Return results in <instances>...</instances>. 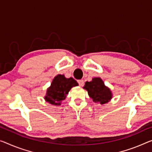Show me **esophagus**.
Wrapping results in <instances>:
<instances>
[{
    "instance_id": "esophagus-1",
    "label": "esophagus",
    "mask_w": 152,
    "mask_h": 152,
    "mask_svg": "<svg viewBox=\"0 0 152 152\" xmlns=\"http://www.w3.org/2000/svg\"><path fill=\"white\" fill-rule=\"evenodd\" d=\"M78 83L80 86H83L84 84V81H83V80H82V79H81V80L78 81Z\"/></svg>"
}]
</instances>
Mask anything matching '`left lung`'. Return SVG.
<instances>
[{
	"label": "left lung",
	"instance_id": "obj_1",
	"mask_svg": "<svg viewBox=\"0 0 152 152\" xmlns=\"http://www.w3.org/2000/svg\"><path fill=\"white\" fill-rule=\"evenodd\" d=\"M83 89L88 91L89 96L96 103L106 104L113 98L110 88L104 85L100 77H94L91 81H86Z\"/></svg>",
	"mask_w": 152,
	"mask_h": 152
}]
</instances>
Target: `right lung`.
<instances>
[{"instance_id": "1", "label": "right lung", "mask_w": 152, "mask_h": 152, "mask_svg": "<svg viewBox=\"0 0 152 152\" xmlns=\"http://www.w3.org/2000/svg\"><path fill=\"white\" fill-rule=\"evenodd\" d=\"M77 86L78 83L73 77L66 78L64 75H58L47 89L44 99L53 105H60L71 88Z\"/></svg>"}]
</instances>
